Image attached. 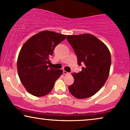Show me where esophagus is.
I'll return each mask as SVG.
<instances>
[{
    "instance_id": "1",
    "label": "esophagus",
    "mask_w": 130,
    "mask_h": 130,
    "mask_svg": "<svg viewBox=\"0 0 130 130\" xmlns=\"http://www.w3.org/2000/svg\"><path fill=\"white\" fill-rule=\"evenodd\" d=\"M63 73L64 74V75H69V74H70V73H69V72L65 71V70H64V71H63Z\"/></svg>"
}]
</instances>
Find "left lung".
<instances>
[{"label":"left lung","mask_w":130,"mask_h":130,"mask_svg":"<svg viewBox=\"0 0 130 130\" xmlns=\"http://www.w3.org/2000/svg\"><path fill=\"white\" fill-rule=\"evenodd\" d=\"M67 40L74 50L82 71L72 75L74 82L68 87L79 99L88 98L102 88L109 76L110 53L107 47L93 35H68Z\"/></svg>","instance_id":"left-lung-1"}]
</instances>
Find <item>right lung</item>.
<instances>
[{
  "instance_id": "1",
  "label": "right lung",
  "mask_w": 130,
  "mask_h": 130,
  "mask_svg": "<svg viewBox=\"0 0 130 130\" xmlns=\"http://www.w3.org/2000/svg\"><path fill=\"white\" fill-rule=\"evenodd\" d=\"M66 38V35L43 31L31 37L22 46L17 60L18 74L30 94L42 97L53 90L63 71L51 68L48 64L55 46Z\"/></svg>"
}]
</instances>
